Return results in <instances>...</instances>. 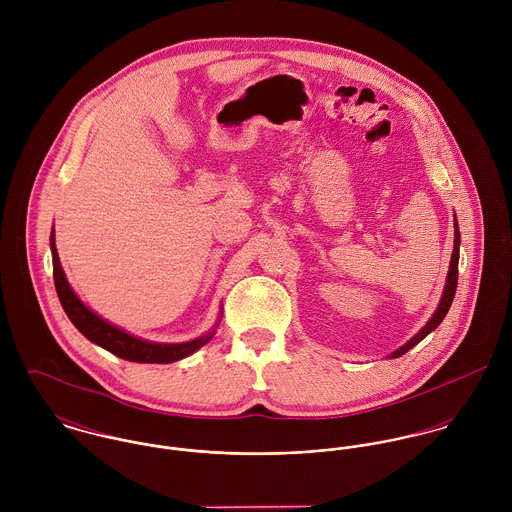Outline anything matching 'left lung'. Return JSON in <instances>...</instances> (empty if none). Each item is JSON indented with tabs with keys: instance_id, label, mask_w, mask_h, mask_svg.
Listing matches in <instances>:
<instances>
[{
	"instance_id": "left-lung-1",
	"label": "left lung",
	"mask_w": 512,
	"mask_h": 512,
	"mask_svg": "<svg viewBox=\"0 0 512 512\" xmlns=\"http://www.w3.org/2000/svg\"><path fill=\"white\" fill-rule=\"evenodd\" d=\"M457 264H459V230H457V220H455V242H453V254H451L449 274H447V282H445V290H443V297H441V301H439V307L436 309L434 317L426 323V327H424L418 335H414V337H412L404 347H400L398 351H394V353H392V359L402 357L404 353H408L414 345H418L424 337H428V335L438 327L439 323L443 321V317L447 315V311H449V307H451V301H453V297H455V290H457Z\"/></svg>"
}]
</instances>
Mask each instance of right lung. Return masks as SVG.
Here are the masks:
<instances>
[{
    "label": "right lung",
    "mask_w": 512,
    "mask_h": 512,
    "mask_svg": "<svg viewBox=\"0 0 512 512\" xmlns=\"http://www.w3.org/2000/svg\"><path fill=\"white\" fill-rule=\"evenodd\" d=\"M51 252H53V278H55V288L57 295L61 299V305L69 319L73 321L74 327L92 343L100 345L102 349L110 351L112 355L132 361V363H173L179 359L189 357L197 349L205 347L213 339V331L189 341V343H179V345H161V343H149L144 339H138L130 333H124L122 329L110 325L108 321L100 319L96 313H92L76 295H74L65 272L59 262L57 246H55V236L51 234Z\"/></svg>",
    "instance_id": "obj_1"
}]
</instances>
